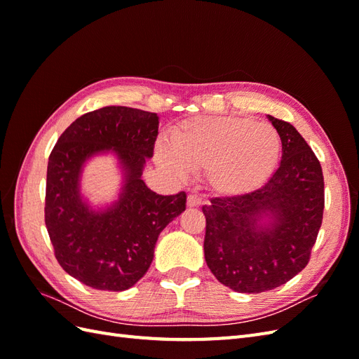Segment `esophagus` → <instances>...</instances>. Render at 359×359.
<instances>
[{
  "instance_id": "34e87169",
  "label": "esophagus",
  "mask_w": 359,
  "mask_h": 359,
  "mask_svg": "<svg viewBox=\"0 0 359 359\" xmlns=\"http://www.w3.org/2000/svg\"><path fill=\"white\" fill-rule=\"evenodd\" d=\"M201 203H202V198L199 194H189L187 196V205L190 208H193V206H199Z\"/></svg>"
}]
</instances>
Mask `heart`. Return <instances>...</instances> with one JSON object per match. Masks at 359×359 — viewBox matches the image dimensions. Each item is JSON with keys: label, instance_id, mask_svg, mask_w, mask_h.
<instances>
[{"label": "heart", "instance_id": "1", "mask_svg": "<svg viewBox=\"0 0 359 359\" xmlns=\"http://www.w3.org/2000/svg\"><path fill=\"white\" fill-rule=\"evenodd\" d=\"M172 148H157V158L175 173L205 170L214 191L248 193L271 177L281 157V139L266 123L243 116H198L172 130Z\"/></svg>", "mask_w": 359, "mask_h": 359}]
</instances>
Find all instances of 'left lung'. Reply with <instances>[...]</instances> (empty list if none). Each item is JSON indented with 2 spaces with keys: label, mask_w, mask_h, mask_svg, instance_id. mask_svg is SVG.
<instances>
[{
  "label": "left lung",
  "mask_w": 359,
  "mask_h": 359,
  "mask_svg": "<svg viewBox=\"0 0 359 359\" xmlns=\"http://www.w3.org/2000/svg\"><path fill=\"white\" fill-rule=\"evenodd\" d=\"M268 118L281 139L274 175L252 193L214 198L202 208L206 265L222 285L243 293L276 289L301 273L323 217L318 157L290 123Z\"/></svg>",
  "instance_id": "obj_1"
}]
</instances>
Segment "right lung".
Segmentation results:
<instances>
[{
  "label": "right lung",
  "instance_id": "right-lung-1",
  "mask_svg": "<svg viewBox=\"0 0 359 359\" xmlns=\"http://www.w3.org/2000/svg\"><path fill=\"white\" fill-rule=\"evenodd\" d=\"M158 135L157 114L106 106L73 121L48 161L45 223L61 268L81 283L119 292L136 285L154 257L160 232L186 210V193L161 196L142 177ZM112 150L126 181L111 209L94 212L80 196L83 163Z\"/></svg>",
  "mask_w": 359,
  "mask_h": 359
}]
</instances>
